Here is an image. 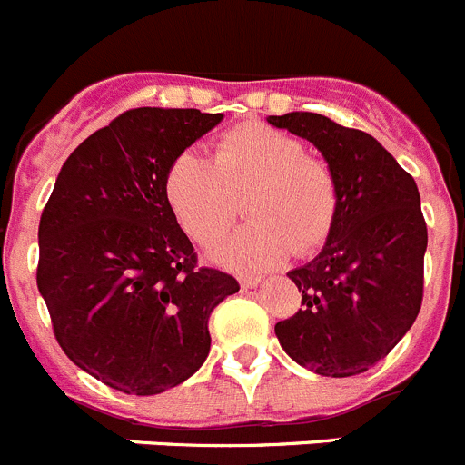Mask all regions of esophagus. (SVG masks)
Masks as SVG:
<instances>
[{
	"mask_svg": "<svg viewBox=\"0 0 465 465\" xmlns=\"http://www.w3.org/2000/svg\"><path fill=\"white\" fill-rule=\"evenodd\" d=\"M258 283H261V276H240L242 288H255Z\"/></svg>",
	"mask_w": 465,
	"mask_h": 465,
	"instance_id": "esophagus-1",
	"label": "esophagus"
}]
</instances>
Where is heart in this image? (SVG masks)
Wrapping results in <instances>:
<instances>
[{
    "label": "heart",
    "mask_w": 465,
    "mask_h": 465,
    "mask_svg": "<svg viewBox=\"0 0 465 465\" xmlns=\"http://www.w3.org/2000/svg\"><path fill=\"white\" fill-rule=\"evenodd\" d=\"M163 189L177 223L203 246L232 228L244 200L251 221L212 251L216 262L237 272L267 270L288 253H313L341 214V184L330 161L262 122L225 131L212 161L193 149L180 152Z\"/></svg>",
    "instance_id": "1"
}]
</instances>
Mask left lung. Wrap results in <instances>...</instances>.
I'll list each match as a JSON object with an SVG mask.
<instances>
[{
	"instance_id": "left-lung-1",
	"label": "left lung",
	"mask_w": 465,
	"mask_h": 465,
	"mask_svg": "<svg viewBox=\"0 0 465 465\" xmlns=\"http://www.w3.org/2000/svg\"><path fill=\"white\" fill-rule=\"evenodd\" d=\"M267 122L316 144L341 184L331 237L313 261L288 272L302 309L274 331L297 364L330 378L357 376L390 355L420 313L427 251L420 191L364 131L318 113Z\"/></svg>"
}]
</instances>
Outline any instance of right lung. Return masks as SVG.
Listing matches in <instances>:
<instances>
[{
    "label": "right lung",
    "instance_id": "obj_1",
    "mask_svg": "<svg viewBox=\"0 0 465 465\" xmlns=\"http://www.w3.org/2000/svg\"><path fill=\"white\" fill-rule=\"evenodd\" d=\"M221 113L134 108L62 165L38 223L36 283L53 331L83 371L124 394H161L210 355V316L240 291L200 267L165 200L180 152Z\"/></svg>",
    "mask_w": 465,
    "mask_h": 465
}]
</instances>
